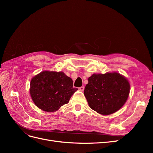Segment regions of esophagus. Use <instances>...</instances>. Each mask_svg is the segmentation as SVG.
<instances>
[{
    "mask_svg": "<svg viewBox=\"0 0 153 153\" xmlns=\"http://www.w3.org/2000/svg\"><path fill=\"white\" fill-rule=\"evenodd\" d=\"M79 91H84V87H83V86H82V87H79Z\"/></svg>",
    "mask_w": 153,
    "mask_h": 153,
    "instance_id": "esophagus-1",
    "label": "esophagus"
}]
</instances>
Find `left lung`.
<instances>
[{
    "mask_svg": "<svg viewBox=\"0 0 153 153\" xmlns=\"http://www.w3.org/2000/svg\"><path fill=\"white\" fill-rule=\"evenodd\" d=\"M130 85L116 72L93 74L88 78L84 95L90 108L101 115L115 113L126 103Z\"/></svg>",
    "mask_w": 153,
    "mask_h": 153,
    "instance_id": "1",
    "label": "left lung"
}]
</instances>
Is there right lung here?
Instances as JSON below:
<instances>
[{"label":"right lung","instance_id":"add662e5","mask_svg":"<svg viewBox=\"0 0 153 153\" xmlns=\"http://www.w3.org/2000/svg\"><path fill=\"white\" fill-rule=\"evenodd\" d=\"M30 94L34 104L45 112H52L68 103L78 90L73 80L64 73L44 71L30 81Z\"/></svg>","mask_w":153,"mask_h":153}]
</instances>
